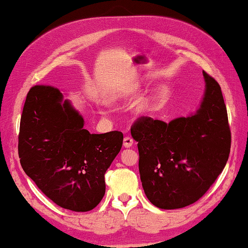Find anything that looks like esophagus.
Instances as JSON below:
<instances>
[{
	"label": "esophagus",
	"instance_id": "esophagus-1",
	"mask_svg": "<svg viewBox=\"0 0 248 248\" xmlns=\"http://www.w3.org/2000/svg\"><path fill=\"white\" fill-rule=\"evenodd\" d=\"M133 143H134V140H133L132 137H129V136L124 137V140H123L124 147H131L133 145Z\"/></svg>",
	"mask_w": 248,
	"mask_h": 248
}]
</instances>
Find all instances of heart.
<instances>
[{"instance_id": "1", "label": "heart", "mask_w": 248, "mask_h": 248, "mask_svg": "<svg viewBox=\"0 0 248 248\" xmlns=\"http://www.w3.org/2000/svg\"><path fill=\"white\" fill-rule=\"evenodd\" d=\"M164 94V90L163 89H158L156 90L155 92L153 93V95L152 96H150L147 98V100L143 103L142 105L140 106V112H147L148 109H150L151 108H153V106L157 103V101L159 100L163 96Z\"/></svg>"}]
</instances>
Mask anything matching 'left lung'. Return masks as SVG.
I'll list each match as a JSON object with an SVG mask.
<instances>
[{
  "instance_id": "obj_1",
  "label": "left lung",
  "mask_w": 248,
  "mask_h": 248,
  "mask_svg": "<svg viewBox=\"0 0 248 248\" xmlns=\"http://www.w3.org/2000/svg\"><path fill=\"white\" fill-rule=\"evenodd\" d=\"M205 94L193 115L170 123L142 116L131 134L137 142L145 195L156 207L182 208L199 201L225 167L231 129L222 90L203 71Z\"/></svg>"
}]
</instances>
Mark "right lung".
<instances>
[{
	"instance_id": "right-lung-1",
	"label": "right lung",
	"mask_w": 248,
	"mask_h": 248,
	"mask_svg": "<svg viewBox=\"0 0 248 248\" xmlns=\"http://www.w3.org/2000/svg\"><path fill=\"white\" fill-rule=\"evenodd\" d=\"M83 126L59 89L29 91L18 134L22 169L45 196L74 212H89L102 201L105 172L123 144L122 132L91 134Z\"/></svg>"
}]
</instances>
